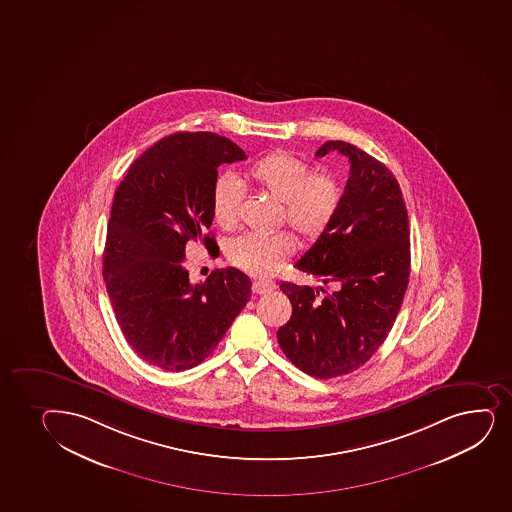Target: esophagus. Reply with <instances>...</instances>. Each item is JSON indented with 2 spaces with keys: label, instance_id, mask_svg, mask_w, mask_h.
<instances>
[{
  "label": "esophagus",
  "instance_id": "esophagus-1",
  "mask_svg": "<svg viewBox=\"0 0 512 512\" xmlns=\"http://www.w3.org/2000/svg\"><path fill=\"white\" fill-rule=\"evenodd\" d=\"M274 289H276V282L264 281V279L253 281L252 284V291L255 294H267L270 291H274Z\"/></svg>",
  "mask_w": 512,
  "mask_h": 512
}]
</instances>
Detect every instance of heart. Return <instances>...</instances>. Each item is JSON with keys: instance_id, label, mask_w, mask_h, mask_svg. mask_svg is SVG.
<instances>
[{"instance_id": "1", "label": "heart", "mask_w": 512, "mask_h": 512, "mask_svg": "<svg viewBox=\"0 0 512 512\" xmlns=\"http://www.w3.org/2000/svg\"><path fill=\"white\" fill-rule=\"evenodd\" d=\"M248 182L282 202V218L305 242H316L328 230L339 211L342 190L328 173H311L306 161L276 151L252 163L245 172ZM245 189L233 175L216 180L213 190V214L223 230H235ZM296 242L288 231L245 233L231 242L228 259L252 276L276 274L293 255Z\"/></svg>"}]
</instances>
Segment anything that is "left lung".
Instances as JSON below:
<instances>
[{
    "instance_id": "obj_1",
    "label": "left lung",
    "mask_w": 512,
    "mask_h": 512,
    "mask_svg": "<svg viewBox=\"0 0 512 512\" xmlns=\"http://www.w3.org/2000/svg\"><path fill=\"white\" fill-rule=\"evenodd\" d=\"M332 151L349 158L351 173L334 221L296 269L335 289L282 282L293 315L277 330L289 361L320 379L352 373L378 351L402 308L410 276V228L397 178L344 141H327L316 156Z\"/></svg>"
}]
</instances>
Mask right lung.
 <instances>
[{"label":"right lung","instance_id":"1","mask_svg":"<svg viewBox=\"0 0 512 512\" xmlns=\"http://www.w3.org/2000/svg\"><path fill=\"white\" fill-rule=\"evenodd\" d=\"M247 158L214 133H177L134 160L115 190L104 252V281L115 320L143 361L185 371L216 349L250 299L252 282L235 267L192 284L185 250L219 248L213 224L218 167Z\"/></svg>","mask_w":512,"mask_h":512}]
</instances>
